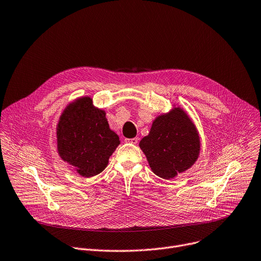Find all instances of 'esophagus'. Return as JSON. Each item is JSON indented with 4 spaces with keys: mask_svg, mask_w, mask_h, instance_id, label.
Instances as JSON below:
<instances>
[{
    "mask_svg": "<svg viewBox=\"0 0 261 261\" xmlns=\"http://www.w3.org/2000/svg\"><path fill=\"white\" fill-rule=\"evenodd\" d=\"M125 142H126V143H130V144H133V145H135V144H138V142H139V139H138V138H133V139H126V140H125Z\"/></svg>",
    "mask_w": 261,
    "mask_h": 261,
    "instance_id": "esophagus-1",
    "label": "esophagus"
}]
</instances>
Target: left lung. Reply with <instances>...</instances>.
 <instances>
[{"label": "left lung", "instance_id": "left-lung-1", "mask_svg": "<svg viewBox=\"0 0 261 261\" xmlns=\"http://www.w3.org/2000/svg\"><path fill=\"white\" fill-rule=\"evenodd\" d=\"M140 148L153 173L170 180L197 162L201 143L194 121L182 108L174 107L153 120Z\"/></svg>", "mask_w": 261, "mask_h": 261}]
</instances>
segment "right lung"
<instances>
[{
  "mask_svg": "<svg viewBox=\"0 0 261 261\" xmlns=\"http://www.w3.org/2000/svg\"><path fill=\"white\" fill-rule=\"evenodd\" d=\"M56 135L59 156L85 177L100 173L120 144L118 135L109 127L106 112L94 107L89 96L65 107Z\"/></svg>",
  "mask_w": 261,
  "mask_h": 261,
  "instance_id": "1",
  "label": "right lung"
}]
</instances>
